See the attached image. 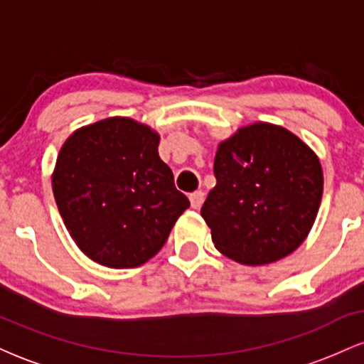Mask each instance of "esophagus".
<instances>
[{
	"label": "esophagus",
	"mask_w": 364,
	"mask_h": 364,
	"mask_svg": "<svg viewBox=\"0 0 364 364\" xmlns=\"http://www.w3.org/2000/svg\"><path fill=\"white\" fill-rule=\"evenodd\" d=\"M203 200H205V195H203V191H193V193L190 195V203L193 208H200L202 207Z\"/></svg>",
	"instance_id": "34e87169"
}]
</instances>
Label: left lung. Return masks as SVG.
Returning <instances> with one entry per match:
<instances>
[{
    "label": "left lung",
    "mask_w": 364,
    "mask_h": 364,
    "mask_svg": "<svg viewBox=\"0 0 364 364\" xmlns=\"http://www.w3.org/2000/svg\"><path fill=\"white\" fill-rule=\"evenodd\" d=\"M217 185L203 203L215 248L243 265L287 257L306 240L323 193L318 157L289 129L270 123L240 128L220 141Z\"/></svg>",
    "instance_id": "8db88e82"
}]
</instances>
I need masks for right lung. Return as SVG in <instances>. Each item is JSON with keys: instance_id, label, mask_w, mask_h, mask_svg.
Returning <instances> with one entry per match:
<instances>
[{"instance_id": "1", "label": "right lung", "mask_w": 364, "mask_h": 364, "mask_svg": "<svg viewBox=\"0 0 364 364\" xmlns=\"http://www.w3.org/2000/svg\"><path fill=\"white\" fill-rule=\"evenodd\" d=\"M157 149V133L129 118L97 121L63 144L53 173L54 200L90 260L111 269L141 265L190 207Z\"/></svg>"}]
</instances>
